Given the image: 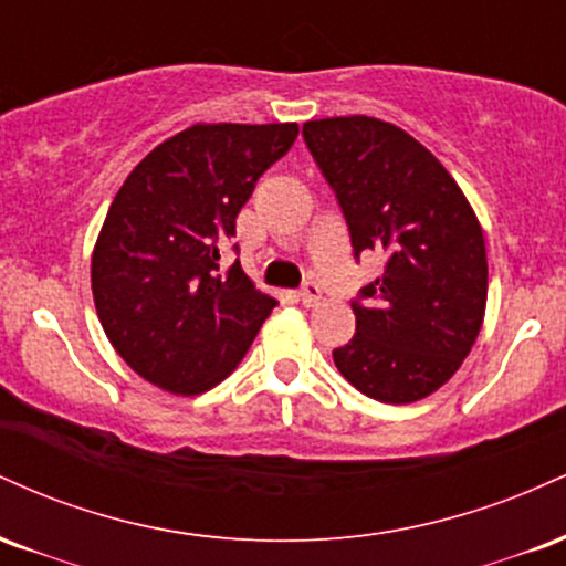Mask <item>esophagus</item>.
I'll return each instance as SVG.
<instances>
[{"mask_svg": "<svg viewBox=\"0 0 566 566\" xmlns=\"http://www.w3.org/2000/svg\"><path fill=\"white\" fill-rule=\"evenodd\" d=\"M297 301L303 305H316L322 301V287L316 282H305V287L297 292Z\"/></svg>", "mask_w": 566, "mask_h": 566, "instance_id": "1", "label": "esophagus"}]
</instances>
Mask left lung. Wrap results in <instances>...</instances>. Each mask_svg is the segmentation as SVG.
Here are the masks:
<instances>
[{
  "mask_svg": "<svg viewBox=\"0 0 566 566\" xmlns=\"http://www.w3.org/2000/svg\"><path fill=\"white\" fill-rule=\"evenodd\" d=\"M303 138L348 223L354 255L386 258L350 303L356 333L333 350L356 391L382 405L426 399L458 373L486 305L476 212L444 165L375 116L305 122Z\"/></svg>",
  "mask_w": 566,
  "mask_h": 566,
  "instance_id": "obj_1",
  "label": "left lung"
}]
</instances>
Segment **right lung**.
Masks as SVG:
<instances>
[{"label": "right lung", "instance_id": "obj_1", "mask_svg": "<svg viewBox=\"0 0 566 566\" xmlns=\"http://www.w3.org/2000/svg\"><path fill=\"white\" fill-rule=\"evenodd\" d=\"M295 122L191 125L127 175L93 250L97 319L116 354L161 391L197 396L244 359L276 301L220 244Z\"/></svg>", "mask_w": 566, "mask_h": 566}]
</instances>
